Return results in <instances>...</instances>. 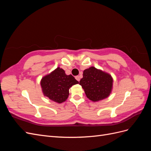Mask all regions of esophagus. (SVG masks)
I'll list each match as a JSON object with an SVG mask.
<instances>
[{"instance_id": "34e87169", "label": "esophagus", "mask_w": 151, "mask_h": 151, "mask_svg": "<svg viewBox=\"0 0 151 151\" xmlns=\"http://www.w3.org/2000/svg\"><path fill=\"white\" fill-rule=\"evenodd\" d=\"M75 78H76V79L77 81H80V76H76Z\"/></svg>"}]
</instances>
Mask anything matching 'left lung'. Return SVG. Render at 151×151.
I'll list each match as a JSON object with an SVG mask.
<instances>
[{"label": "left lung", "mask_w": 151, "mask_h": 151, "mask_svg": "<svg viewBox=\"0 0 151 151\" xmlns=\"http://www.w3.org/2000/svg\"><path fill=\"white\" fill-rule=\"evenodd\" d=\"M113 78L108 73L91 67L84 70L79 84L84 90L87 98L93 102L108 98L111 93Z\"/></svg>", "instance_id": "8db88e82"}]
</instances>
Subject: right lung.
Listing matches in <instances>:
<instances>
[{
	"label": "right lung",
	"instance_id": "add662e5",
	"mask_svg": "<svg viewBox=\"0 0 151 151\" xmlns=\"http://www.w3.org/2000/svg\"><path fill=\"white\" fill-rule=\"evenodd\" d=\"M77 84L79 82L71 74L66 75L64 70L60 67L44 76L40 82L45 96L58 103L66 101L70 88Z\"/></svg>",
	"mask_w": 151,
	"mask_h": 151
}]
</instances>
